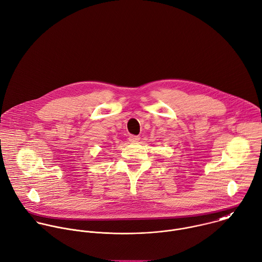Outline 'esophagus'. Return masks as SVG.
Segmentation results:
<instances>
[{"mask_svg": "<svg viewBox=\"0 0 262 262\" xmlns=\"http://www.w3.org/2000/svg\"><path fill=\"white\" fill-rule=\"evenodd\" d=\"M129 142H133V143H136V142H139L140 141V137L139 136H130L128 138Z\"/></svg>", "mask_w": 262, "mask_h": 262, "instance_id": "34e87169", "label": "esophagus"}]
</instances>
